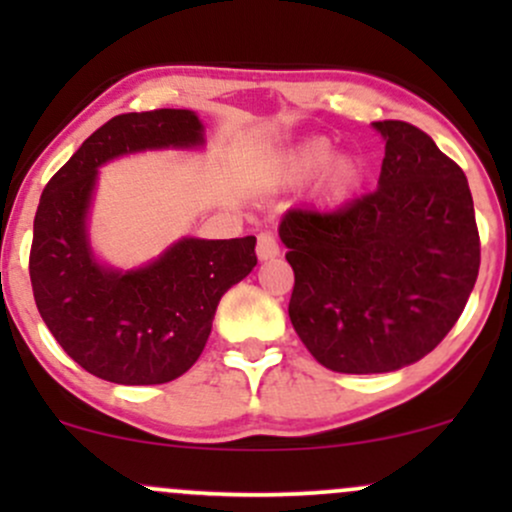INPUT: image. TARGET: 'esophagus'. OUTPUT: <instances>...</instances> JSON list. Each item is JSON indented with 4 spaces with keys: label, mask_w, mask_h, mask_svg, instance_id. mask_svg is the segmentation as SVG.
I'll list each match as a JSON object with an SVG mask.
<instances>
[{
    "label": "esophagus",
    "mask_w": 512,
    "mask_h": 512,
    "mask_svg": "<svg viewBox=\"0 0 512 512\" xmlns=\"http://www.w3.org/2000/svg\"><path fill=\"white\" fill-rule=\"evenodd\" d=\"M257 257H260L262 262L279 257V243H276L272 233H260V236H257Z\"/></svg>",
    "instance_id": "34e87169"
}]
</instances>
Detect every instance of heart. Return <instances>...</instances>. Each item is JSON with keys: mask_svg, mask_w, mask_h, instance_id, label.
I'll return each instance as SVG.
<instances>
[{"mask_svg": "<svg viewBox=\"0 0 512 512\" xmlns=\"http://www.w3.org/2000/svg\"><path fill=\"white\" fill-rule=\"evenodd\" d=\"M332 158V144L327 139H310L308 144L301 146L296 156V170L301 175H310L315 170H320L327 161ZM358 178V166L354 158L339 156L327 166L325 178H322V187H325L327 195L339 197L344 192L351 190Z\"/></svg>", "mask_w": 512, "mask_h": 512, "instance_id": "b5f03b06", "label": "heart"}]
</instances>
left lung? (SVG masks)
Masks as SVG:
<instances>
[{"label":"left lung","mask_w":512,"mask_h":512,"mask_svg":"<svg viewBox=\"0 0 512 512\" xmlns=\"http://www.w3.org/2000/svg\"><path fill=\"white\" fill-rule=\"evenodd\" d=\"M385 139L378 190L279 223L296 274L289 317L317 363L390 373L431 354L467 305L479 231L462 168L419 127L373 122Z\"/></svg>","instance_id":"8db88e82"}]
</instances>
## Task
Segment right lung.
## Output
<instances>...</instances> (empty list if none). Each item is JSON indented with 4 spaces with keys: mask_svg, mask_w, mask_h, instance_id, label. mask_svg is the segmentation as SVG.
I'll return each instance as SVG.
<instances>
[{
    "mask_svg": "<svg viewBox=\"0 0 512 512\" xmlns=\"http://www.w3.org/2000/svg\"><path fill=\"white\" fill-rule=\"evenodd\" d=\"M204 146L192 110L125 113L91 134L52 175L33 221L35 305L57 344L96 378L161 385L202 354L221 296L257 264L255 236L180 238L137 269L105 267L88 243L98 168L146 149Z\"/></svg>",
    "mask_w": 512,
    "mask_h": 512,
    "instance_id": "right-lung-1",
    "label": "right lung"
}]
</instances>
